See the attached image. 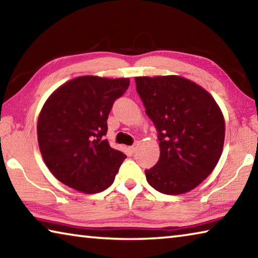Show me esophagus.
I'll list each match as a JSON object with an SVG mask.
<instances>
[{
	"mask_svg": "<svg viewBox=\"0 0 258 258\" xmlns=\"http://www.w3.org/2000/svg\"><path fill=\"white\" fill-rule=\"evenodd\" d=\"M137 149H138V143H135V145L130 147V150H131V152H133V154L137 151Z\"/></svg>",
	"mask_w": 258,
	"mask_h": 258,
	"instance_id": "esophagus-1",
	"label": "esophagus"
}]
</instances>
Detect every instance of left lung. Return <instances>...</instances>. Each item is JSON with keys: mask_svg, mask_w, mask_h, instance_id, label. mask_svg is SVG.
<instances>
[{"mask_svg": "<svg viewBox=\"0 0 258 258\" xmlns=\"http://www.w3.org/2000/svg\"><path fill=\"white\" fill-rule=\"evenodd\" d=\"M135 84L160 147L159 160L145 171L148 183L165 195L195 189L223 150L221 109L206 90L180 76L135 77Z\"/></svg>", "mask_w": 258, "mask_h": 258, "instance_id": "left-lung-1", "label": "left lung"}]
</instances>
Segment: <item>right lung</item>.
I'll use <instances>...</instances> for the list:
<instances>
[{"label":"right lung","instance_id":"obj_1","mask_svg":"<svg viewBox=\"0 0 258 258\" xmlns=\"http://www.w3.org/2000/svg\"><path fill=\"white\" fill-rule=\"evenodd\" d=\"M130 78L82 76L61 85L46 100L37 121L43 159L63 184L84 194L110 186L126 156L109 146L107 119Z\"/></svg>","mask_w":258,"mask_h":258}]
</instances>
